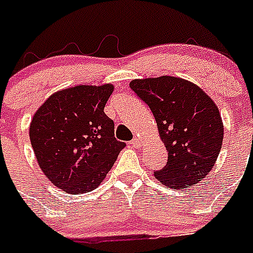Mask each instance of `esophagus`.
<instances>
[{
  "label": "esophagus",
  "mask_w": 253,
  "mask_h": 253,
  "mask_svg": "<svg viewBox=\"0 0 253 253\" xmlns=\"http://www.w3.org/2000/svg\"><path fill=\"white\" fill-rule=\"evenodd\" d=\"M129 143H131V145L133 146V147H138V146L141 145V140L138 137H136V138H133V140H132Z\"/></svg>",
  "instance_id": "1"
}]
</instances>
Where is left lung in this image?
I'll return each mask as SVG.
<instances>
[{"label": "left lung", "instance_id": "obj_1", "mask_svg": "<svg viewBox=\"0 0 253 253\" xmlns=\"http://www.w3.org/2000/svg\"><path fill=\"white\" fill-rule=\"evenodd\" d=\"M132 91L150 107L169 152L166 166L155 171L167 187L187 188L213 167L223 141V125L213 101L182 79L133 80Z\"/></svg>", "mask_w": 253, "mask_h": 253}]
</instances>
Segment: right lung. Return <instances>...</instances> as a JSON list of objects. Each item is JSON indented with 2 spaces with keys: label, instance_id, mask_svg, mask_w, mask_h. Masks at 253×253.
Listing matches in <instances>:
<instances>
[{
  "label": "right lung",
  "instance_id": "1",
  "mask_svg": "<svg viewBox=\"0 0 253 253\" xmlns=\"http://www.w3.org/2000/svg\"><path fill=\"white\" fill-rule=\"evenodd\" d=\"M112 84L75 86L53 93L37 110L30 140L43 173L68 193H84L107 176L126 143L103 108Z\"/></svg>",
  "mask_w": 253,
  "mask_h": 253
}]
</instances>
